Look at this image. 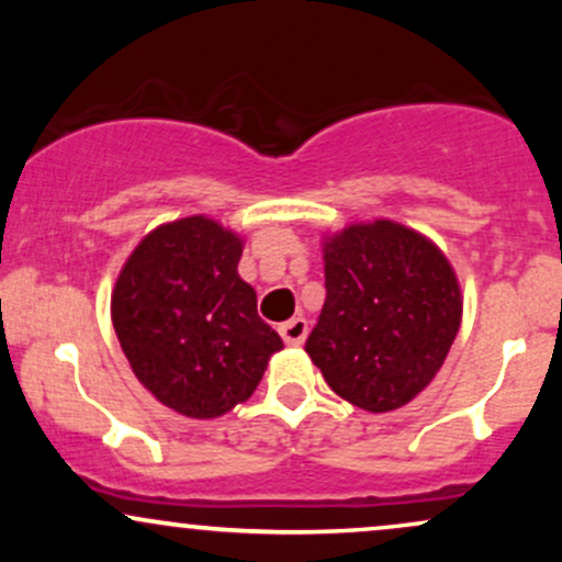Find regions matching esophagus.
<instances>
[{"label": "esophagus", "instance_id": "34e87169", "mask_svg": "<svg viewBox=\"0 0 562 562\" xmlns=\"http://www.w3.org/2000/svg\"><path fill=\"white\" fill-rule=\"evenodd\" d=\"M280 335L288 346H301L308 335V322L303 317H293L285 325H280Z\"/></svg>", "mask_w": 562, "mask_h": 562}]
</instances>
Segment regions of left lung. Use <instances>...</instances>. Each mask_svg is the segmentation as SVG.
I'll return each instance as SVG.
<instances>
[{
    "label": "left lung",
    "mask_w": 562,
    "mask_h": 562,
    "mask_svg": "<svg viewBox=\"0 0 562 562\" xmlns=\"http://www.w3.org/2000/svg\"><path fill=\"white\" fill-rule=\"evenodd\" d=\"M325 290L306 351L327 385L367 412L409 404L460 330V285L441 250L402 224H353L325 245Z\"/></svg>",
    "instance_id": "1"
}]
</instances>
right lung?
<instances>
[{"mask_svg": "<svg viewBox=\"0 0 562 562\" xmlns=\"http://www.w3.org/2000/svg\"><path fill=\"white\" fill-rule=\"evenodd\" d=\"M240 237L205 216L145 237L115 282L111 314L134 375L160 404L209 420L245 402L282 338L237 274Z\"/></svg>", "mask_w": 562, "mask_h": 562, "instance_id": "right-lung-1", "label": "right lung"}]
</instances>
